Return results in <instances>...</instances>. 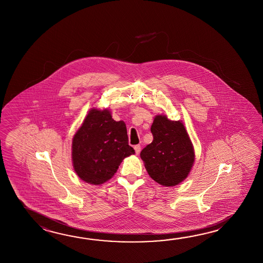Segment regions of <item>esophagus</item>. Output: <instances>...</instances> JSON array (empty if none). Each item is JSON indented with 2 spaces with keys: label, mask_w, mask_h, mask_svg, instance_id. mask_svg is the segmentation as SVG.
I'll use <instances>...</instances> for the list:
<instances>
[{
  "label": "esophagus",
  "mask_w": 263,
  "mask_h": 263,
  "mask_svg": "<svg viewBox=\"0 0 263 263\" xmlns=\"http://www.w3.org/2000/svg\"><path fill=\"white\" fill-rule=\"evenodd\" d=\"M135 152H136V155H139L140 152V145H135L134 146Z\"/></svg>",
  "instance_id": "esophagus-1"
}]
</instances>
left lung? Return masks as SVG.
I'll return each mask as SVG.
<instances>
[{"mask_svg": "<svg viewBox=\"0 0 263 263\" xmlns=\"http://www.w3.org/2000/svg\"><path fill=\"white\" fill-rule=\"evenodd\" d=\"M152 143L140 153L150 177L163 186H175L187 178L195 162L192 141L182 121L158 114L151 126Z\"/></svg>", "mask_w": 263, "mask_h": 263, "instance_id": "8db88e82", "label": "left lung"}]
</instances>
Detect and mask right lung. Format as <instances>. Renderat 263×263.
Returning <instances> with one entry per match:
<instances>
[{
	"mask_svg": "<svg viewBox=\"0 0 263 263\" xmlns=\"http://www.w3.org/2000/svg\"><path fill=\"white\" fill-rule=\"evenodd\" d=\"M134 154L125 123L114 121L107 108H91L72 139L74 171L93 185L111 179L123 159Z\"/></svg>",
	"mask_w": 263,
	"mask_h": 263,
	"instance_id": "add662e5",
	"label": "right lung"
}]
</instances>
